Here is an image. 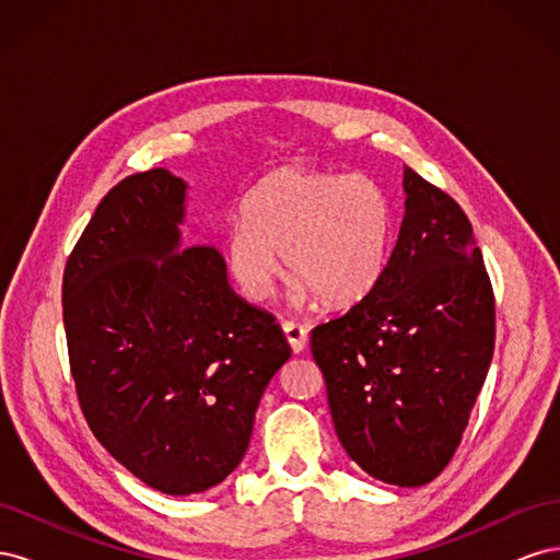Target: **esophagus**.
Listing matches in <instances>:
<instances>
[{
	"mask_svg": "<svg viewBox=\"0 0 560 560\" xmlns=\"http://www.w3.org/2000/svg\"><path fill=\"white\" fill-rule=\"evenodd\" d=\"M282 331H284V336H287V343L292 346L294 352H303V350H306L308 336H306V329H303L301 325H294V322H284Z\"/></svg>",
	"mask_w": 560,
	"mask_h": 560,
	"instance_id": "esophagus-1",
	"label": "esophagus"
}]
</instances>
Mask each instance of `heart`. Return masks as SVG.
<instances>
[{"label":"heart","mask_w":560,"mask_h":560,"mask_svg":"<svg viewBox=\"0 0 560 560\" xmlns=\"http://www.w3.org/2000/svg\"><path fill=\"white\" fill-rule=\"evenodd\" d=\"M387 198L364 175L278 167L252 186L224 233V264L247 301L276 292L282 257L294 306H352L374 292L389 247Z\"/></svg>","instance_id":"obj_1"}]
</instances>
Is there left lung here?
Listing matches in <instances>:
<instances>
[{
    "label": "left lung",
    "instance_id": "left-lung-1",
    "mask_svg": "<svg viewBox=\"0 0 560 560\" xmlns=\"http://www.w3.org/2000/svg\"><path fill=\"white\" fill-rule=\"evenodd\" d=\"M404 219L374 292L311 334L346 453L401 488L460 444L495 348V299L457 202L404 167Z\"/></svg>",
    "mask_w": 560,
    "mask_h": 560
}]
</instances>
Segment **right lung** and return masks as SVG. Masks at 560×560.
Instances as JSON below:
<instances>
[{"label": "right lung", "instance_id": "right-lung-1", "mask_svg": "<svg viewBox=\"0 0 560 560\" xmlns=\"http://www.w3.org/2000/svg\"><path fill=\"white\" fill-rule=\"evenodd\" d=\"M186 182L130 175L100 202L62 276V319L89 428L165 495L241 465L266 385L292 358L276 317L229 284L212 245L182 249Z\"/></svg>", "mask_w": 560, "mask_h": 560}]
</instances>
